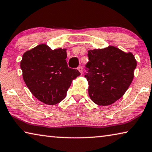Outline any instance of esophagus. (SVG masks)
<instances>
[{"label":"esophagus","instance_id":"1","mask_svg":"<svg viewBox=\"0 0 152 152\" xmlns=\"http://www.w3.org/2000/svg\"><path fill=\"white\" fill-rule=\"evenodd\" d=\"M78 70L81 73V74H82V71H83V69H82V66H79L78 68Z\"/></svg>","mask_w":152,"mask_h":152}]
</instances>
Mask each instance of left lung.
Instances as JSON below:
<instances>
[{"label":"left lung","mask_w":152,"mask_h":152,"mask_svg":"<svg viewBox=\"0 0 152 152\" xmlns=\"http://www.w3.org/2000/svg\"><path fill=\"white\" fill-rule=\"evenodd\" d=\"M89 96L100 106L110 105L121 98L134 77L137 61L132 53L109 46L88 51Z\"/></svg>","instance_id":"left-lung-1"}]
</instances>
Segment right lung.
I'll return each instance as SVG.
<instances>
[{
  "instance_id": "obj_1",
  "label": "right lung",
  "mask_w": 152,
  "mask_h": 152,
  "mask_svg": "<svg viewBox=\"0 0 152 152\" xmlns=\"http://www.w3.org/2000/svg\"><path fill=\"white\" fill-rule=\"evenodd\" d=\"M66 49H51L40 44L23 55V78L33 96L43 103L53 105L66 97L72 82L80 73L68 66Z\"/></svg>"
}]
</instances>
